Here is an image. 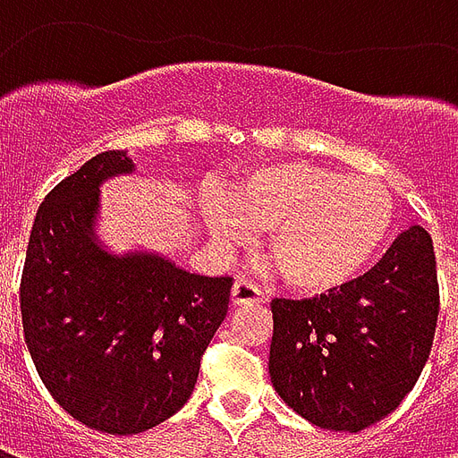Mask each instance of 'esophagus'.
Instances as JSON below:
<instances>
[{"label":"esophagus","instance_id":"1","mask_svg":"<svg viewBox=\"0 0 458 458\" xmlns=\"http://www.w3.org/2000/svg\"><path fill=\"white\" fill-rule=\"evenodd\" d=\"M233 304L235 307H255V304H262V289L255 284V282H250V279H238L235 284H233Z\"/></svg>","mask_w":458,"mask_h":458}]
</instances>
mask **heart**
I'll return each instance as SVG.
<instances>
[{
    "instance_id": "1",
    "label": "heart",
    "mask_w": 458,
    "mask_h": 458,
    "mask_svg": "<svg viewBox=\"0 0 458 458\" xmlns=\"http://www.w3.org/2000/svg\"><path fill=\"white\" fill-rule=\"evenodd\" d=\"M213 235L250 242L269 233V259L301 294H324L360 275L394 225L393 193L380 181L345 176L307 161L248 166L228 196L206 208Z\"/></svg>"
}]
</instances>
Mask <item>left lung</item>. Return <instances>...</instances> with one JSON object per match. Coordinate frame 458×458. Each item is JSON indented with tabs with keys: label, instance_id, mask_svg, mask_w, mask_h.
<instances>
[{
	"label": "left lung",
	"instance_id": "1",
	"mask_svg": "<svg viewBox=\"0 0 458 458\" xmlns=\"http://www.w3.org/2000/svg\"><path fill=\"white\" fill-rule=\"evenodd\" d=\"M437 317L432 238L412 225L373 269L328 294L272 299V385L321 429L360 432L397 410L420 380Z\"/></svg>",
	"mask_w": 458,
	"mask_h": 458
}]
</instances>
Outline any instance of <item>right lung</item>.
I'll return each mask as SVG.
<instances>
[{
    "mask_svg": "<svg viewBox=\"0 0 458 458\" xmlns=\"http://www.w3.org/2000/svg\"><path fill=\"white\" fill-rule=\"evenodd\" d=\"M130 171L124 151H103L46 196L19 287L46 390L73 420L120 437L186 404L233 287V277L191 275L157 255L114 258L95 242L98 189Z\"/></svg>",
    "mask_w": 458,
    "mask_h": 458,
    "instance_id": "1",
    "label": "right lung"
}]
</instances>
